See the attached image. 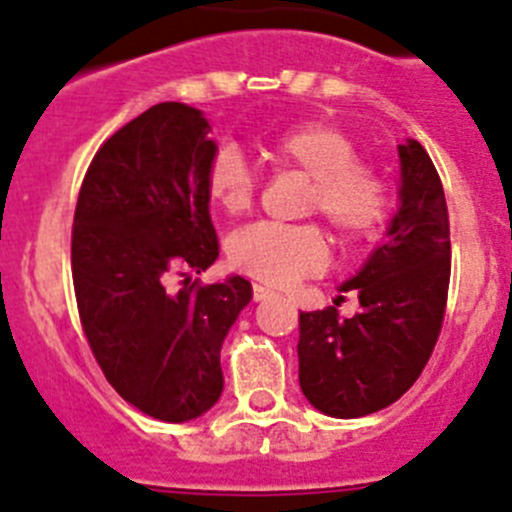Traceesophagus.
I'll return each mask as SVG.
<instances>
[{
	"label": "esophagus",
	"mask_w": 512,
	"mask_h": 512,
	"mask_svg": "<svg viewBox=\"0 0 512 512\" xmlns=\"http://www.w3.org/2000/svg\"><path fill=\"white\" fill-rule=\"evenodd\" d=\"M269 297H274V289L264 287V284H253V300L264 302L269 300Z\"/></svg>",
	"instance_id": "obj_1"
}]
</instances>
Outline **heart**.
<instances>
[{"mask_svg": "<svg viewBox=\"0 0 512 512\" xmlns=\"http://www.w3.org/2000/svg\"><path fill=\"white\" fill-rule=\"evenodd\" d=\"M269 156L279 166L310 179L302 210L323 215L343 243H356L377 230L387 212V187L377 169L356 161L359 148L343 128L325 120H307L271 140ZM212 205L228 217L251 212L259 179L235 148H217L205 171ZM328 259L323 230L315 223H259L238 230L228 241V261L256 282L287 287L318 274Z\"/></svg>", "mask_w": 512, "mask_h": 512, "instance_id": "b5f03b06", "label": "heart"}]
</instances>
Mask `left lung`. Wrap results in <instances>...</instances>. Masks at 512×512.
Instances as JSON below:
<instances>
[{"instance_id": "1", "label": "left lung", "mask_w": 512, "mask_h": 512, "mask_svg": "<svg viewBox=\"0 0 512 512\" xmlns=\"http://www.w3.org/2000/svg\"><path fill=\"white\" fill-rule=\"evenodd\" d=\"M400 151V210L387 241L343 292L359 295L354 318L336 307L300 312V387L333 418L377 413L420 377L433 354L451 277L449 210L431 156L418 140Z\"/></svg>"}]
</instances>
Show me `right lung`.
I'll return each instance as SVG.
<instances>
[{
    "label": "right lung",
    "instance_id": "1",
    "mask_svg": "<svg viewBox=\"0 0 512 512\" xmlns=\"http://www.w3.org/2000/svg\"><path fill=\"white\" fill-rule=\"evenodd\" d=\"M210 122L182 102L153 104L94 153L71 230L81 328L125 402L166 423L200 418L223 392L220 348L251 282L169 279L215 264L205 171Z\"/></svg>",
    "mask_w": 512,
    "mask_h": 512
}]
</instances>
